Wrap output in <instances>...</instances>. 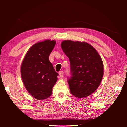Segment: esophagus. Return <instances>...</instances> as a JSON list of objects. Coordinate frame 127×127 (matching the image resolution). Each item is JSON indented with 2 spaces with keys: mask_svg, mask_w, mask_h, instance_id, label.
<instances>
[{
  "mask_svg": "<svg viewBox=\"0 0 127 127\" xmlns=\"http://www.w3.org/2000/svg\"><path fill=\"white\" fill-rule=\"evenodd\" d=\"M59 76H60L61 77H63V75H64V72H63V71H61L59 72Z\"/></svg>",
  "mask_w": 127,
  "mask_h": 127,
  "instance_id": "esophagus-1",
  "label": "esophagus"
}]
</instances>
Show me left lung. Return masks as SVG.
Returning a JSON list of instances; mask_svg holds the SVG:
<instances>
[{
  "label": "left lung",
  "instance_id": "left-lung-1",
  "mask_svg": "<svg viewBox=\"0 0 127 127\" xmlns=\"http://www.w3.org/2000/svg\"><path fill=\"white\" fill-rule=\"evenodd\" d=\"M62 49L70 62V75L68 77L71 93L82 98L95 92L104 75L103 63L98 52L87 42L65 40Z\"/></svg>",
  "mask_w": 127,
  "mask_h": 127
}]
</instances>
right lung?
Instances as JSON below:
<instances>
[{"mask_svg": "<svg viewBox=\"0 0 127 127\" xmlns=\"http://www.w3.org/2000/svg\"><path fill=\"white\" fill-rule=\"evenodd\" d=\"M56 44L55 40L37 42L29 48L21 65V74L26 88L37 100H44L51 95L58 74L49 61Z\"/></svg>", "mask_w": 127, "mask_h": 127, "instance_id": "add662e5", "label": "right lung"}]
</instances>
